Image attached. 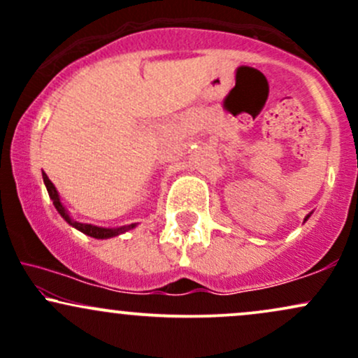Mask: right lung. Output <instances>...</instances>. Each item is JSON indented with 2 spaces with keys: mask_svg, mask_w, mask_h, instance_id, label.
<instances>
[{
  "mask_svg": "<svg viewBox=\"0 0 358 358\" xmlns=\"http://www.w3.org/2000/svg\"><path fill=\"white\" fill-rule=\"evenodd\" d=\"M43 182H45V187H47L48 190V195H50V199L53 200V205H55L57 212L60 213L62 217H64L65 220L69 222V224L72 225V227H76L77 231L87 234V236L94 237V239H108V237H113V236H117V234H122L126 231H129V229L134 227L133 225H127V227H119V229H104V227H96V225H90V224H80V222H76L72 220L71 217H69L67 210H65L64 205L60 203V199H59V193H57L55 187H53V183L50 182V178H48L47 175L43 173Z\"/></svg>",
  "mask_w": 358,
  "mask_h": 358,
  "instance_id": "1",
  "label": "right lung"
}]
</instances>
